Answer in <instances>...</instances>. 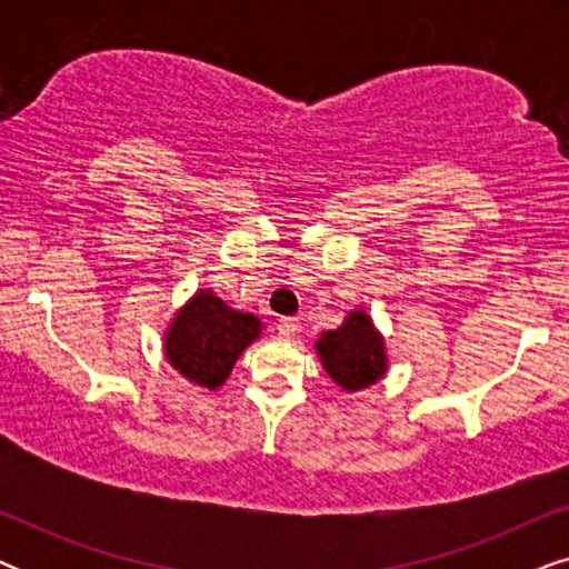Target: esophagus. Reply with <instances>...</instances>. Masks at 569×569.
I'll list each match as a JSON object with an SVG mask.
<instances>
[{
	"label": "esophagus",
	"mask_w": 569,
	"mask_h": 569,
	"mask_svg": "<svg viewBox=\"0 0 569 569\" xmlns=\"http://www.w3.org/2000/svg\"><path fill=\"white\" fill-rule=\"evenodd\" d=\"M277 331H279V337H295V333L300 331V323H298V318H290V316H284V318H279V323H277Z\"/></svg>",
	"instance_id": "esophagus-1"
}]
</instances>
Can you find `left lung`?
Wrapping results in <instances>:
<instances>
[{
  "label": "left lung",
  "mask_w": 569,
  "mask_h": 569,
  "mask_svg": "<svg viewBox=\"0 0 569 569\" xmlns=\"http://www.w3.org/2000/svg\"><path fill=\"white\" fill-rule=\"evenodd\" d=\"M326 372L345 391H360L383 378L386 347L365 310H352L339 329L316 341Z\"/></svg>",
  "instance_id": "1"
}]
</instances>
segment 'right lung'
<instances>
[{
    "label": "right lung",
    "instance_id": "right-lung-1",
    "mask_svg": "<svg viewBox=\"0 0 569 569\" xmlns=\"http://www.w3.org/2000/svg\"><path fill=\"white\" fill-rule=\"evenodd\" d=\"M259 331V318L228 308L214 292L199 290L170 323L166 357L191 383L214 391L228 380L232 365Z\"/></svg>",
    "mask_w": 569,
    "mask_h": 569
}]
</instances>
